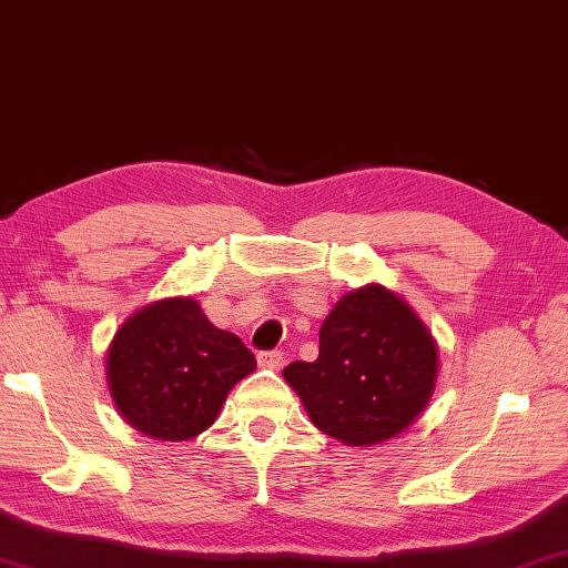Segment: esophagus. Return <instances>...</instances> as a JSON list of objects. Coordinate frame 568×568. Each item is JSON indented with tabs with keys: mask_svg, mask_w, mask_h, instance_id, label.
I'll return each mask as SVG.
<instances>
[{
	"mask_svg": "<svg viewBox=\"0 0 568 568\" xmlns=\"http://www.w3.org/2000/svg\"><path fill=\"white\" fill-rule=\"evenodd\" d=\"M257 365L265 369H281L283 353H277V349H271V353H257Z\"/></svg>",
	"mask_w": 568,
	"mask_h": 568,
	"instance_id": "1",
	"label": "esophagus"
}]
</instances>
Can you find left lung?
<instances>
[{
  "label": "left lung",
  "mask_w": 568,
  "mask_h": 568,
  "mask_svg": "<svg viewBox=\"0 0 568 568\" xmlns=\"http://www.w3.org/2000/svg\"><path fill=\"white\" fill-rule=\"evenodd\" d=\"M437 345L417 313L383 285L343 295L320 327L315 363L283 369L313 425L349 447L405 432L437 383Z\"/></svg>",
  "instance_id": "8db88e82"
}]
</instances>
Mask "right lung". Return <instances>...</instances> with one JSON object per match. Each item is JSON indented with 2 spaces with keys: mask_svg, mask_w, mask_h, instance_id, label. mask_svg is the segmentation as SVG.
<instances>
[{
  "mask_svg": "<svg viewBox=\"0 0 568 568\" xmlns=\"http://www.w3.org/2000/svg\"><path fill=\"white\" fill-rule=\"evenodd\" d=\"M253 369L255 357L241 337L215 327L193 297L141 307L106 353V383L121 417L163 442L209 429L233 385Z\"/></svg>",
  "mask_w": 568,
  "mask_h": 568,
  "instance_id": "obj_1",
  "label": "right lung"
}]
</instances>
